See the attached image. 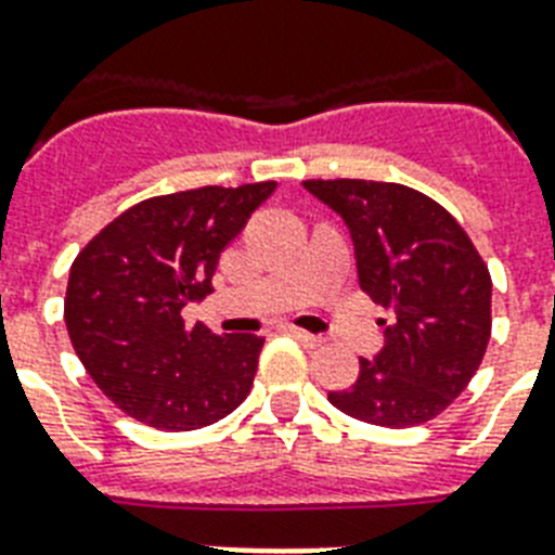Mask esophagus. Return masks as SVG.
Here are the masks:
<instances>
[{
    "mask_svg": "<svg viewBox=\"0 0 555 555\" xmlns=\"http://www.w3.org/2000/svg\"><path fill=\"white\" fill-rule=\"evenodd\" d=\"M288 334H292V337H295V340L304 343L306 349H320V346H323V337H318V334L300 332V328H288Z\"/></svg>",
    "mask_w": 555,
    "mask_h": 555,
    "instance_id": "1",
    "label": "esophagus"
}]
</instances>
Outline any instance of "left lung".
<instances>
[{
	"label": "left lung",
	"mask_w": 555,
	"mask_h": 555,
	"mask_svg": "<svg viewBox=\"0 0 555 555\" xmlns=\"http://www.w3.org/2000/svg\"><path fill=\"white\" fill-rule=\"evenodd\" d=\"M340 215L365 295L391 311L386 346L328 402L383 428H411L451 405L491 340V274L448 209L386 181H304Z\"/></svg>",
	"instance_id": "8db88e82"
}]
</instances>
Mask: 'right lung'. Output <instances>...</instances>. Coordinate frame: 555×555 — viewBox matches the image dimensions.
<instances>
[{
    "label": "right lung",
    "instance_id": "right-lung-1",
    "mask_svg": "<svg viewBox=\"0 0 555 555\" xmlns=\"http://www.w3.org/2000/svg\"><path fill=\"white\" fill-rule=\"evenodd\" d=\"M274 181L201 186L130 206L73 260L64 323L93 383L158 431L212 425L249 397L263 337L184 326L218 258Z\"/></svg>",
    "mask_w": 555,
    "mask_h": 555
}]
</instances>
